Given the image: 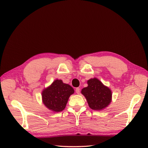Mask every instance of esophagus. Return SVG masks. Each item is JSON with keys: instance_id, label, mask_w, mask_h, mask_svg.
Segmentation results:
<instances>
[{"instance_id": "esophagus-1", "label": "esophagus", "mask_w": 148, "mask_h": 148, "mask_svg": "<svg viewBox=\"0 0 148 148\" xmlns=\"http://www.w3.org/2000/svg\"><path fill=\"white\" fill-rule=\"evenodd\" d=\"M76 92L77 94H79L80 93V88H76Z\"/></svg>"}]
</instances>
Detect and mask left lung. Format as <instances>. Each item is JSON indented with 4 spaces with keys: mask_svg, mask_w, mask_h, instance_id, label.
Here are the masks:
<instances>
[{
    "mask_svg": "<svg viewBox=\"0 0 148 148\" xmlns=\"http://www.w3.org/2000/svg\"><path fill=\"white\" fill-rule=\"evenodd\" d=\"M87 83L88 86L82 89L81 93L85 97L90 108L100 111L108 107L112 100L111 90L95 77L89 79Z\"/></svg>",
    "mask_w": 148,
    "mask_h": 148,
    "instance_id": "8db88e82",
    "label": "left lung"
}]
</instances>
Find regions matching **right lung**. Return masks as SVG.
I'll list each match as a JSON object with an SVG mask.
<instances>
[{"label":"right lung","mask_w":148,"mask_h":148,"mask_svg":"<svg viewBox=\"0 0 148 148\" xmlns=\"http://www.w3.org/2000/svg\"><path fill=\"white\" fill-rule=\"evenodd\" d=\"M74 93L73 88L56 79L42 92V102L47 108L53 112H60L65 108L69 97Z\"/></svg>","instance_id":"add662e5"}]
</instances>
